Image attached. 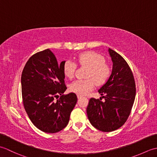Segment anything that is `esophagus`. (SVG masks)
<instances>
[{
	"instance_id": "34e87169",
	"label": "esophagus",
	"mask_w": 157,
	"mask_h": 157,
	"mask_svg": "<svg viewBox=\"0 0 157 157\" xmlns=\"http://www.w3.org/2000/svg\"><path fill=\"white\" fill-rule=\"evenodd\" d=\"M77 96H78V99H80L81 98H82V96H81V95H79V94L77 95Z\"/></svg>"
}]
</instances>
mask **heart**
<instances>
[{"label": "heart", "mask_w": 157, "mask_h": 157, "mask_svg": "<svg viewBox=\"0 0 157 157\" xmlns=\"http://www.w3.org/2000/svg\"><path fill=\"white\" fill-rule=\"evenodd\" d=\"M76 61L82 66L88 67L86 74L87 79H78L70 85V90L79 95H86L94 88L96 83L102 85L108 80L111 73L110 67L105 63L102 56L95 52L88 51L79 55ZM63 72L69 79H72L75 75L76 65L72 61H66L63 64Z\"/></svg>", "instance_id": "obj_1"}]
</instances>
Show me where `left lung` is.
Here are the masks:
<instances>
[{"label": "left lung", "instance_id": "8db88e82", "mask_svg": "<svg viewBox=\"0 0 157 157\" xmlns=\"http://www.w3.org/2000/svg\"><path fill=\"white\" fill-rule=\"evenodd\" d=\"M109 53L113 62L111 74L98 90L105 102L92 98L86 109L92 126L104 132L115 131L124 124L136 96L135 81L129 66L113 50L109 48Z\"/></svg>", "mask_w": 157, "mask_h": 157}]
</instances>
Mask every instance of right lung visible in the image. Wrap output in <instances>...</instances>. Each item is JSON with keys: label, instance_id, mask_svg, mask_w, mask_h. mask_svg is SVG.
I'll use <instances>...</instances> for the list:
<instances>
[{"label": "right lung", "instance_id": "1", "mask_svg": "<svg viewBox=\"0 0 157 157\" xmlns=\"http://www.w3.org/2000/svg\"><path fill=\"white\" fill-rule=\"evenodd\" d=\"M65 62L59 64L51 50L46 49L32 55L22 71L25 110L33 124L46 133L53 134L65 128L78 101L75 93L63 94L67 90L63 69Z\"/></svg>", "mask_w": 157, "mask_h": 157}]
</instances>
